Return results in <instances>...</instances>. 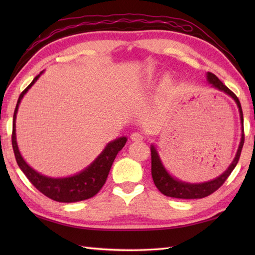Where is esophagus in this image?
<instances>
[{"label": "esophagus", "instance_id": "obj_1", "mask_svg": "<svg viewBox=\"0 0 255 255\" xmlns=\"http://www.w3.org/2000/svg\"><path fill=\"white\" fill-rule=\"evenodd\" d=\"M130 139H131V141H141V140L143 139V134L140 132H132L130 134Z\"/></svg>", "mask_w": 255, "mask_h": 255}]
</instances>
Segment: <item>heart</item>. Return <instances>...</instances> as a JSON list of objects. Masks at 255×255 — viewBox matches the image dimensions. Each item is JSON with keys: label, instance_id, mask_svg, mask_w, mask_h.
<instances>
[{"label": "heart", "instance_id": "b5f03b06", "mask_svg": "<svg viewBox=\"0 0 255 255\" xmlns=\"http://www.w3.org/2000/svg\"><path fill=\"white\" fill-rule=\"evenodd\" d=\"M149 77L151 78V75H149ZM171 83H172V79L170 75H167V74L163 75V78H162V80H161V88L167 89L171 85Z\"/></svg>", "mask_w": 255, "mask_h": 255}]
</instances>
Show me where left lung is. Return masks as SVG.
Instances as JSON below:
<instances>
[{
    "instance_id": "obj_1",
    "label": "left lung",
    "mask_w": 255,
    "mask_h": 255,
    "mask_svg": "<svg viewBox=\"0 0 255 255\" xmlns=\"http://www.w3.org/2000/svg\"><path fill=\"white\" fill-rule=\"evenodd\" d=\"M206 78H207V82L208 84H210L211 88H214L220 92H224V93H226L227 95H229L231 99L236 102L238 108H239L241 130H242L239 147H238L234 161L231 162L230 165L228 166V169H227L223 174H220L219 176L214 178V180H210L207 182L188 183V182L178 180V178L170 174L169 171L166 170V167L164 166L163 162H162L160 158L158 149L155 148L154 144H151L150 147L151 174H152V178L156 188H158L162 194L165 195V196L182 198V199H197V198H204L206 196H208V195L213 194L215 191H217V189L223 185L225 181L231 174V172L234 171L238 161H239L243 143H245V133H243V113H242L240 101L235 95L234 92H231L228 88H227V86L221 82V81L216 77L215 74L207 72L206 73Z\"/></svg>"
}]
</instances>
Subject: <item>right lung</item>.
I'll list each match as a JSON object with an SVG mask.
<instances>
[{
  "mask_svg": "<svg viewBox=\"0 0 255 255\" xmlns=\"http://www.w3.org/2000/svg\"><path fill=\"white\" fill-rule=\"evenodd\" d=\"M42 73L44 71L38 74L32 80V82L21 92L14 111L12 144L16 162L32 185L47 197L59 203H75L89 199L99 193L105 184L113 162L119 151L126 144L127 137H119L108 142L99 156L89 166H86L84 170L80 171L77 174L66 177H50L32 169L19 152L17 140H16V115H17L18 107L24 95L35 84Z\"/></svg>",
  "mask_w": 255,
  "mask_h": 255,
  "instance_id": "right-lung-1",
  "label": "right lung"
}]
</instances>
